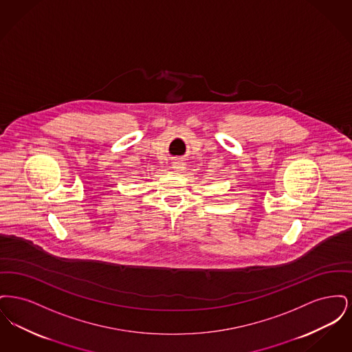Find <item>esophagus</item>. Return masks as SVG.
Returning a JSON list of instances; mask_svg holds the SVG:
<instances>
[{"label":"esophagus","mask_w":352,"mask_h":352,"mask_svg":"<svg viewBox=\"0 0 352 352\" xmlns=\"http://www.w3.org/2000/svg\"><path fill=\"white\" fill-rule=\"evenodd\" d=\"M171 166H173V170H174V171H182L186 165H184V161H181V160H175V161L173 162V165H171Z\"/></svg>","instance_id":"1"}]
</instances>
